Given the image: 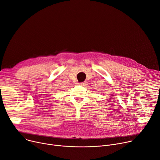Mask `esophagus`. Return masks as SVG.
Returning a JSON list of instances; mask_svg holds the SVG:
<instances>
[{"instance_id": "1", "label": "esophagus", "mask_w": 160, "mask_h": 160, "mask_svg": "<svg viewBox=\"0 0 160 160\" xmlns=\"http://www.w3.org/2000/svg\"><path fill=\"white\" fill-rule=\"evenodd\" d=\"M84 83H85L84 82H80V83H79V84H80V85H83Z\"/></svg>"}]
</instances>
